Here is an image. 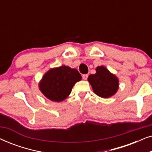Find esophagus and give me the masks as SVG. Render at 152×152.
Returning <instances> with one entry per match:
<instances>
[{
    "label": "esophagus",
    "instance_id": "34e87169",
    "mask_svg": "<svg viewBox=\"0 0 152 152\" xmlns=\"http://www.w3.org/2000/svg\"><path fill=\"white\" fill-rule=\"evenodd\" d=\"M88 75H82V77H83V79H84V80H87V78H88Z\"/></svg>",
    "mask_w": 152,
    "mask_h": 152
}]
</instances>
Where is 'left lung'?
I'll return each mask as SVG.
<instances>
[{"mask_svg": "<svg viewBox=\"0 0 152 152\" xmlns=\"http://www.w3.org/2000/svg\"><path fill=\"white\" fill-rule=\"evenodd\" d=\"M95 70V74L90 75L88 77L95 94L102 98H109L115 95L119 88L117 76L103 66H97Z\"/></svg>", "mask_w": 152, "mask_h": 152, "instance_id": "left-lung-1", "label": "left lung"}]
</instances>
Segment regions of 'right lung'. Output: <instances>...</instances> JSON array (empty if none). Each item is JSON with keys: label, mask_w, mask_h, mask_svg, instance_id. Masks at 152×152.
I'll list each match as a JSON object with an SVG mask.
<instances>
[{"label": "right lung", "mask_w": 152, "mask_h": 152, "mask_svg": "<svg viewBox=\"0 0 152 152\" xmlns=\"http://www.w3.org/2000/svg\"><path fill=\"white\" fill-rule=\"evenodd\" d=\"M81 80L77 70L64 65L48 70L39 83V88L50 100L59 102L67 98L75 83Z\"/></svg>", "instance_id": "obj_1"}]
</instances>
